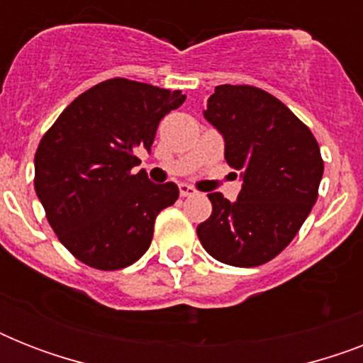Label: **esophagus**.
<instances>
[{"mask_svg":"<svg viewBox=\"0 0 363 363\" xmlns=\"http://www.w3.org/2000/svg\"><path fill=\"white\" fill-rule=\"evenodd\" d=\"M179 192H181L182 198H190V196H196L198 190L190 186V184H179Z\"/></svg>","mask_w":363,"mask_h":363,"instance_id":"34e87169","label":"esophagus"}]
</instances>
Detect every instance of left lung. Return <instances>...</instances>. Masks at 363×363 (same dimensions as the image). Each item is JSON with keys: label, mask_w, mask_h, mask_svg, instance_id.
<instances>
[{"label": "left lung", "mask_w": 363, "mask_h": 363, "mask_svg": "<svg viewBox=\"0 0 363 363\" xmlns=\"http://www.w3.org/2000/svg\"><path fill=\"white\" fill-rule=\"evenodd\" d=\"M224 139V158L241 171L230 201L209 194L213 213L198 226L203 248L222 264L254 267L296 238L318 196L324 162L311 130L275 96L222 84L203 111Z\"/></svg>", "instance_id": "8db88e82"}]
</instances>
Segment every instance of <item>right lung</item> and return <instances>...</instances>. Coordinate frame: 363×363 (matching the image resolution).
<instances>
[{
	"label": "right lung",
	"instance_id": "add662e5",
	"mask_svg": "<svg viewBox=\"0 0 363 363\" xmlns=\"http://www.w3.org/2000/svg\"><path fill=\"white\" fill-rule=\"evenodd\" d=\"M181 90L109 79L71 101L35 152V192L48 224L90 267L122 269L150 247L154 222L179 198L175 182L154 184L135 148L150 152L160 121L179 109Z\"/></svg>",
	"mask_w": 363,
	"mask_h": 363
}]
</instances>
